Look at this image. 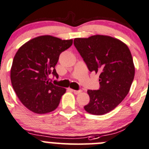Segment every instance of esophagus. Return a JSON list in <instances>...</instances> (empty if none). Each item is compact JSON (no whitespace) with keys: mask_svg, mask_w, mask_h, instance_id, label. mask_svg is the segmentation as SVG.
<instances>
[{"mask_svg":"<svg viewBox=\"0 0 149 149\" xmlns=\"http://www.w3.org/2000/svg\"><path fill=\"white\" fill-rule=\"evenodd\" d=\"M70 90H71L75 95H78V94H79L81 92V90H74V89H70Z\"/></svg>","mask_w":149,"mask_h":149,"instance_id":"34e87169","label":"esophagus"}]
</instances>
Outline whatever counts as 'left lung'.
I'll return each mask as SVG.
<instances>
[{
    "instance_id": "1",
    "label": "left lung",
    "mask_w": 149,
    "mask_h": 149,
    "mask_svg": "<svg viewBox=\"0 0 149 149\" xmlns=\"http://www.w3.org/2000/svg\"><path fill=\"white\" fill-rule=\"evenodd\" d=\"M75 47L90 72L98 73L100 88L89 90L86 112L103 115L114 109L129 92L135 76V66L127 46L120 40L96 35L77 38Z\"/></svg>"
}]
</instances>
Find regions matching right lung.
Segmentation results:
<instances>
[{
	"label": "right lung",
	"instance_id": "obj_1",
	"mask_svg": "<svg viewBox=\"0 0 149 149\" xmlns=\"http://www.w3.org/2000/svg\"><path fill=\"white\" fill-rule=\"evenodd\" d=\"M72 44V39L41 36L27 41L17 52L11 68V84L27 109L47 113L57 108L66 89L53 84L49 76L58 78L54 68L60 54Z\"/></svg>",
	"mask_w": 149,
	"mask_h": 149
}]
</instances>
